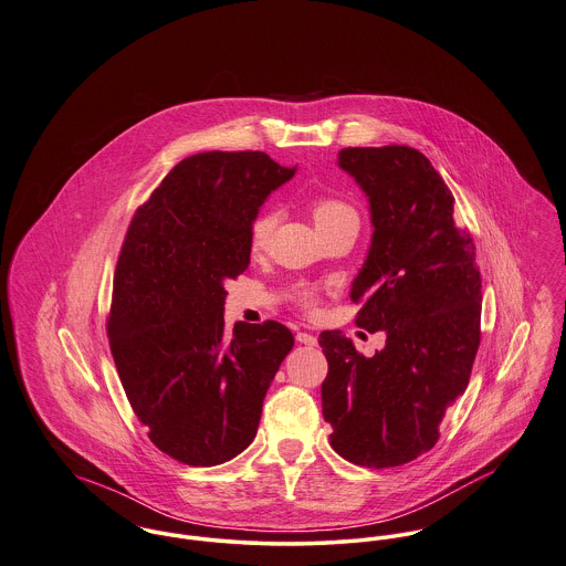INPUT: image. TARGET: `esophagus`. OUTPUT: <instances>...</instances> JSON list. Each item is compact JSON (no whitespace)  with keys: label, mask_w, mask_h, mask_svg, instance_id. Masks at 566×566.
<instances>
[{"label":"esophagus","mask_w":566,"mask_h":566,"mask_svg":"<svg viewBox=\"0 0 566 566\" xmlns=\"http://www.w3.org/2000/svg\"><path fill=\"white\" fill-rule=\"evenodd\" d=\"M295 338H297V343H302V345H311V347L316 345V336L308 334V332H297Z\"/></svg>","instance_id":"obj_1"}]
</instances>
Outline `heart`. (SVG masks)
Listing matches in <instances>:
<instances>
[{"mask_svg": "<svg viewBox=\"0 0 566 566\" xmlns=\"http://www.w3.org/2000/svg\"><path fill=\"white\" fill-rule=\"evenodd\" d=\"M311 212H313L314 223L321 232L345 221V219H358L356 210L347 201L336 199V197H316L311 203ZM275 226H277V214L273 210H262L253 217L252 226H250V250L252 252H262L269 245ZM289 297L300 311L314 313L316 304H318V289L308 282H300L289 291Z\"/></svg>", "mask_w": 566, "mask_h": 566, "instance_id": "obj_1", "label": "heart"}]
</instances>
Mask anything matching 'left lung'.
<instances>
[{"instance_id": "1", "label": "left lung", "mask_w": 566, "mask_h": 566, "mask_svg": "<svg viewBox=\"0 0 566 566\" xmlns=\"http://www.w3.org/2000/svg\"><path fill=\"white\" fill-rule=\"evenodd\" d=\"M338 165L371 203L374 239L349 297L356 325L384 329L365 358L338 329L321 332L329 444L345 460L388 469L430 451L447 408L467 390L480 347L482 277L453 195L415 147H345Z\"/></svg>"}]
</instances>
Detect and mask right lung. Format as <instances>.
Here are the masks:
<instances>
[{
    "label": "right lung",
    "mask_w": 566,
    "mask_h": 566,
    "mask_svg": "<svg viewBox=\"0 0 566 566\" xmlns=\"http://www.w3.org/2000/svg\"><path fill=\"white\" fill-rule=\"evenodd\" d=\"M295 169L264 151L178 163L136 208L119 252L108 340L149 440L190 467L239 455L293 334L277 321L226 332V284L250 266V226Z\"/></svg>",
    "instance_id": "obj_1"
}]
</instances>
